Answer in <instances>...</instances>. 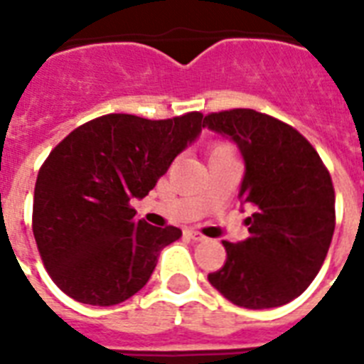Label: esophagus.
I'll return each mask as SVG.
<instances>
[{
  "mask_svg": "<svg viewBox=\"0 0 364 364\" xmlns=\"http://www.w3.org/2000/svg\"><path fill=\"white\" fill-rule=\"evenodd\" d=\"M185 234H187L191 240H194V242H204V240H205L204 234L196 232V230H185Z\"/></svg>",
  "mask_w": 364,
  "mask_h": 364,
  "instance_id": "34e87169",
  "label": "esophagus"
}]
</instances>
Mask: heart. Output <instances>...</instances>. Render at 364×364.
Instances as JSON below:
<instances>
[{
  "label": "heart",
  "mask_w": 364,
  "mask_h": 364,
  "mask_svg": "<svg viewBox=\"0 0 364 364\" xmlns=\"http://www.w3.org/2000/svg\"><path fill=\"white\" fill-rule=\"evenodd\" d=\"M211 156H236L234 147L227 141H217L210 147V159Z\"/></svg>",
  "instance_id": "b5f03b06"
}]
</instances>
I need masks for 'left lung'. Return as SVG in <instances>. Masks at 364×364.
Here are the masks:
<instances>
[{
	"mask_svg": "<svg viewBox=\"0 0 364 364\" xmlns=\"http://www.w3.org/2000/svg\"><path fill=\"white\" fill-rule=\"evenodd\" d=\"M245 162L240 198L253 213L249 238L223 242L227 260L208 276L232 304L264 310L296 299L321 270L333 240L334 187L311 143L293 126L255 109L205 115Z\"/></svg>",
	"mask_w": 364,
	"mask_h": 364,
	"instance_id": "obj_1",
	"label": "left lung"
}]
</instances>
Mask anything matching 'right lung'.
Returning a JSON list of instances; mask_svg holds the SVG:
<instances>
[{
	"label": "right lung",
	"mask_w": 364,
	"mask_h": 364,
	"mask_svg": "<svg viewBox=\"0 0 364 364\" xmlns=\"http://www.w3.org/2000/svg\"><path fill=\"white\" fill-rule=\"evenodd\" d=\"M193 111L166 121L111 113L85 122L50 151L37 173L31 228L53 282L77 302L115 306L149 282L176 227L137 221L147 196L204 128Z\"/></svg>",
	"instance_id": "obj_1"
}]
</instances>
